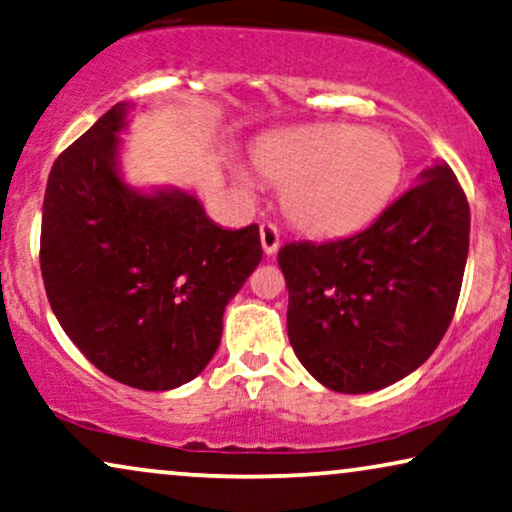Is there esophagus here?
<instances>
[{"mask_svg": "<svg viewBox=\"0 0 512 512\" xmlns=\"http://www.w3.org/2000/svg\"><path fill=\"white\" fill-rule=\"evenodd\" d=\"M260 241H262V250L267 252V255H276L278 245H281V234H278L274 224L264 222L260 224Z\"/></svg>", "mask_w": 512, "mask_h": 512, "instance_id": "1", "label": "esophagus"}]
</instances>
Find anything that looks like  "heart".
Segmentation results:
<instances>
[{"instance_id": "1", "label": "heart", "mask_w": 512, "mask_h": 512, "mask_svg": "<svg viewBox=\"0 0 512 512\" xmlns=\"http://www.w3.org/2000/svg\"><path fill=\"white\" fill-rule=\"evenodd\" d=\"M257 173L283 185L288 220L311 236H339L363 227L391 199L403 152L374 128L316 124L264 138L252 152Z\"/></svg>"}]
</instances>
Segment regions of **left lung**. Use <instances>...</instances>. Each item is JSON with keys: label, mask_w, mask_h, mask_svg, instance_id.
I'll use <instances>...</instances> for the list:
<instances>
[{"label": "left lung", "mask_w": 512, "mask_h": 512, "mask_svg": "<svg viewBox=\"0 0 512 512\" xmlns=\"http://www.w3.org/2000/svg\"><path fill=\"white\" fill-rule=\"evenodd\" d=\"M470 208L445 161L370 227L283 245L288 337L299 363L337 393L379 391L424 365L452 323Z\"/></svg>", "instance_id": "8db88e82"}]
</instances>
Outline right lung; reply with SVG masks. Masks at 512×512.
<instances>
[{
    "instance_id": "add662e5",
    "label": "right lung",
    "mask_w": 512,
    "mask_h": 512,
    "mask_svg": "<svg viewBox=\"0 0 512 512\" xmlns=\"http://www.w3.org/2000/svg\"><path fill=\"white\" fill-rule=\"evenodd\" d=\"M131 109L117 102L53 163L39 260L77 349L121 384L170 391L215 356L262 243L257 224L222 229L185 189L128 185L119 135Z\"/></svg>"
}]
</instances>
